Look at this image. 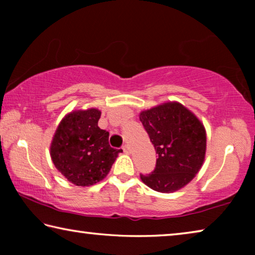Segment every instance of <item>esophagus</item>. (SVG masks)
Returning <instances> with one entry per match:
<instances>
[{"label": "esophagus", "mask_w": 255, "mask_h": 255, "mask_svg": "<svg viewBox=\"0 0 255 255\" xmlns=\"http://www.w3.org/2000/svg\"><path fill=\"white\" fill-rule=\"evenodd\" d=\"M123 149H124V152L126 153V154L130 153V148H129L128 145H124V146H123Z\"/></svg>", "instance_id": "1"}]
</instances>
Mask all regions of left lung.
<instances>
[{"label":"left lung","mask_w":255,"mask_h":255,"mask_svg":"<svg viewBox=\"0 0 255 255\" xmlns=\"http://www.w3.org/2000/svg\"><path fill=\"white\" fill-rule=\"evenodd\" d=\"M139 119L158 157L143 182L155 191L171 193L185 187L201 169L206 156L204 125L193 112L176 102H165L144 110Z\"/></svg>","instance_id":"left-lung-1"}]
</instances>
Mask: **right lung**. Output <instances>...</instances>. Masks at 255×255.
I'll return each mask as SVG.
<instances>
[{
    "instance_id": "1",
    "label": "right lung",
    "mask_w": 255,
    "mask_h": 255,
    "mask_svg": "<svg viewBox=\"0 0 255 255\" xmlns=\"http://www.w3.org/2000/svg\"><path fill=\"white\" fill-rule=\"evenodd\" d=\"M97 108L74 110L59 123L50 144V157L60 173L77 187L100 182L123 149L109 145V132L99 128Z\"/></svg>"
}]
</instances>
